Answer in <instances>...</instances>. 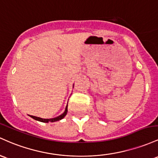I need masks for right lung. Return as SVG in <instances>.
Segmentation results:
<instances>
[{"instance_id": "add662e5", "label": "right lung", "mask_w": 158, "mask_h": 158, "mask_svg": "<svg viewBox=\"0 0 158 158\" xmlns=\"http://www.w3.org/2000/svg\"><path fill=\"white\" fill-rule=\"evenodd\" d=\"M67 107H68V104H67L66 107H65V112L63 113V114H61V115H60V116H57V117H56V118H50V119H48V118H40V117H36V116H31V117H32L33 118H34V119H36V120H38V121H40V122H46V123H48V122H54L59 121V120L62 119V118H64L65 115L67 114V112H68V110H67Z\"/></svg>"}]
</instances>
